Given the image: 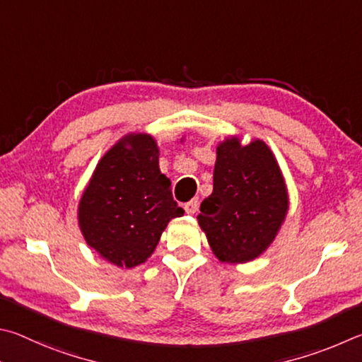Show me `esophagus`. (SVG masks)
<instances>
[{
    "mask_svg": "<svg viewBox=\"0 0 362 362\" xmlns=\"http://www.w3.org/2000/svg\"><path fill=\"white\" fill-rule=\"evenodd\" d=\"M185 210H186L187 214H194L195 211L199 210V199L195 197V199H192L191 202H187V204L185 205Z\"/></svg>",
    "mask_w": 362,
    "mask_h": 362,
    "instance_id": "esophagus-1",
    "label": "esophagus"
}]
</instances>
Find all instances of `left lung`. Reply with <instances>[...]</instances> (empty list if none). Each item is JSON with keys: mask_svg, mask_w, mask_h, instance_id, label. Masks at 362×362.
I'll return each mask as SVG.
<instances>
[{"mask_svg": "<svg viewBox=\"0 0 362 362\" xmlns=\"http://www.w3.org/2000/svg\"><path fill=\"white\" fill-rule=\"evenodd\" d=\"M288 213L280 167L261 139L218 146L213 192L202 202L199 224L219 261L243 264L269 248Z\"/></svg>", "mask_w": 362, "mask_h": 362, "instance_id": "left-lung-1", "label": "left lung"}]
</instances>
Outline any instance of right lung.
Masks as SVG:
<instances>
[{"mask_svg": "<svg viewBox=\"0 0 362 362\" xmlns=\"http://www.w3.org/2000/svg\"><path fill=\"white\" fill-rule=\"evenodd\" d=\"M158 168L154 138L132 133L98 162L79 202V227L88 246L117 267L143 264L165 227L185 210Z\"/></svg>", "mask_w": 362, "mask_h": 362, "instance_id": "1", "label": "right lung"}]
</instances>
